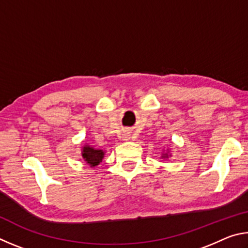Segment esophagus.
<instances>
[{"label":"esophagus","mask_w":248,"mask_h":248,"mask_svg":"<svg viewBox=\"0 0 248 248\" xmlns=\"http://www.w3.org/2000/svg\"><path fill=\"white\" fill-rule=\"evenodd\" d=\"M123 138H124V140H129V139H130V134H129V132H124Z\"/></svg>","instance_id":"esophagus-1"}]
</instances>
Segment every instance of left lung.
Wrapping results in <instances>:
<instances>
[{
    "label": "left lung",
    "mask_w": 248,
    "mask_h": 248,
    "mask_svg": "<svg viewBox=\"0 0 248 248\" xmlns=\"http://www.w3.org/2000/svg\"><path fill=\"white\" fill-rule=\"evenodd\" d=\"M167 156H169V155H167V154H165V156H164V157H167Z\"/></svg>",
    "instance_id": "left-lung-1"
}]
</instances>
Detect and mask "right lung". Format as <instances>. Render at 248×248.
I'll return each mask as SVG.
<instances>
[{"mask_svg": "<svg viewBox=\"0 0 248 248\" xmlns=\"http://www.w3.org/2000/svg\"><path fill=\"white\" fill-rule=\"evenodd\" d=\"M82 156L85 159L86 163H89L92 167H94L102 162L104 157V152L103 150H95L94 148L86 145L83 148Z\"/></svg>", "mask_w": 248, "mask_h": 248, "instance_id": "1", "label": "right lung"}]
</instances>
